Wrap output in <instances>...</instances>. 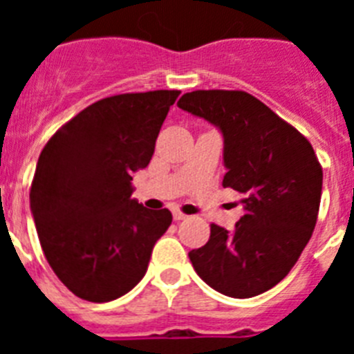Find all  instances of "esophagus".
<instances>
[{
    "label": "esophagus",
    "mask_w": 354,
    "mask_h": 354,
    "mask_svg": "<svg viewBox=\"0 0 354 354\" xmlns=\"http://www.w3.org/2000/svg\"><path fill=\"white\" fill-rule=\"evenodd\" d=\"M186 218H187V216H186V214H184V212H180V211H179V209H175V211H174V220H175V221L186 220Z\"/></svg>",
    "instance_id": "obj_1"
}]
</instances>
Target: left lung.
I'll use <instances>...</instances> for the list:
<instances>
[{
    "mask_svg": "<svg viewBox=\"0 0 354 354\" xmlns=\"http://www.w3.org/2000/svg\"><path fill=\"white\" fill-rule=\"evenodd\" d=\"M223 134V186L245 214L232 232L211 225V237L189 252L207 286L230 298H252L289 274L317 221L323 168L310 142L257 97L243 90H195L177 102Z\"/></svg>",
    "mask_w": 354,
    "mask_h": 354,
    "instance_id": "obj_1",
    "label": "left lung"
}]
</instances>
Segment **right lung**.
<instances>
[{
	"mask_svg": "<svg viewBox=\"0 0 354 354\" xmlns=\"http://www.w3.org/2000/svg\"><path fill=\"white\" fill-rule=\"evenodd\" d=\"M179 90L120 93L64 124L40 152L30 207L44 255L77 298L106 303L129 292L149 268L168 209L131 198L133 174L152 159Z\"/></svg>",
	"mask_w": 354,
	"mask_h": 354,
	"instance_id": "right-lung-1",
	"label": "right lung"
}]
</instances>
